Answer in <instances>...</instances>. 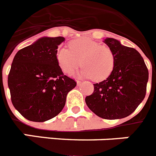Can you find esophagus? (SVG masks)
Segmentation results:
<instances>
[{
	"label": "esophagus",
	"mask_w": 156,
	"mask_h": 156,
	"mask_svg": "<svg viewBox=\"0 0 156 156\" xmlns=\"http://www.w3.org/2000/svg\"><path fill=\"white\" fill-rule=\"evenodd\" d=\"M81 81H79V80H77V85H81Z\"/></svg>",
	"instance_id": "obj_1"
}]
</instances>
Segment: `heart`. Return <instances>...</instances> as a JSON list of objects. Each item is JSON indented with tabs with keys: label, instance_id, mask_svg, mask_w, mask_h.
Returning <instances> with one entry per match:
<instances>
[{
	"label": "heart",
	"instance_id": "heart-1",
	"mask_svg": "<svg viewBox=\"0 0 156 156\" xmlns=\"http://www.w3.org/2000/svg\"><path fill=\"white\" fill-rule=\"evenodd\" d=\"M69 47H61L57 53V62L64 72L71 74L81 64L80 75L85 78L102 81L111 74L115 57L108 46L83 37L70 42Z\"/></svg>",
	"mask_w": 156,
	"mask_h": 156
}]
</instances>
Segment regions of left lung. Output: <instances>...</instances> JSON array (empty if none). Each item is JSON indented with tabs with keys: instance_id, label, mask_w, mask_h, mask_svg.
<instances>
[{
	"instance_id": "1",
	"label": "left lung",
	"mask_w": 156,
	"mask_h": 156,
	"mask_svg": "<svg viewBox=\"0 0 156 156\" xmlns=\"http://www.w3.org/2000/svg\"><path fill=\"white\" fill-rule=\"evenodd\" d=\"M103 42L114 54V68L106 80L93 84V93L85 97V102L101 118H124L145 96L148 68L135 49L125 47L113 38H106Z\"/></svg>"
}]
</instances>
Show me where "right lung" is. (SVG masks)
Here are the masks:
<instances>
[{
	"label": "right lung",
	"instance_id": "add662e5",
	"mask_svg": "<svg viewBox=\"0 0 156 156\" xmlns=\"http://www.w3.org/2000/svg\"><path fill=\"white\" fill-rule=\"evenodd\" d=\"M62 36L42 37L17 52L8 78L14 107L27 120L44 122L64 107L75 80L62 72L57 60Z\"/></svg>",
	"mask_w": 156,
	"mask_h": 156
}]
</instances>
